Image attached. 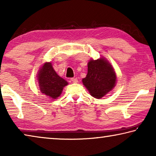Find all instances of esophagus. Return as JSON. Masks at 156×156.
I'll list each match as a JSON object with an SVG mask.
<instances>
[{
	"mask_svg": "<svg viewBox=\"0 0 156 156\" xmlns=\"http://www.w3.org/2000/svg\"><path fill=\"white\" fill-rule=\"evenodd\" d=\"M71 80H72V82H73V83H77L78 82V79L76 78H71Z\"/></svg>",
	"mask_w": 156,
	"mask_h": 156,
	"instance_id": "esophagus-1",
	"label": "esophagus"
}]
</instances>
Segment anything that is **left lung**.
<instances>
[{
	"label": "left lung",
	"mask_w": 156,
	"mask_h": 156,
	"mask_svg": "<svg viewBox=\"0 0 156 156\" xmlns=\"http://www.w3.org/2000/svg\"><path fill=\"white\" fill-rule=\"evenodd\" d=\"M87 67V74L82 82L91 96L100 99L112 91L117 76L112 65L105 57L89 60Z\"/></svg>",
	"instance_id": "8db88e82"
}]
</instances>
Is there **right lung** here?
<instances>
[{"label": "right lung", "mask_w": 156, "mask_h": 156, "mask_svg": "<svg viewBox=\"0 0 156 156\" xmlns=\"http://www.w3.org/2000/svg\"><path fill=\"white\" fill-rule=\"evenodd\" d=\"M36 77L41 93L53 100L58 98L63 88L68 85L67 82L55 72L51 62L44 63L39 68Z\"/></svg>", "instance_id": "1"}]
</instances>
